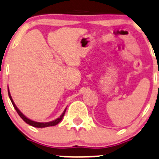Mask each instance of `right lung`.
<instances>
[{
  "instance_id": "add662e5",
  "label": "right lung",
  "mask_w": 159,
  "mask_h": 159,
  "mask_svg": "<svg viewBox=\"0 0 159 159\" xmlns=\"http://www.w3.org/2000/svg\"><path fill=\"white\" fill-rule=\"evenodd\" d=\"M7 92H8V95H9V98H10L11 101V102H12V105H13L14 108H15V110L17 111V112H18V115L20 116V117H21V118L22 119V120H23L25 121V123H27V124H29V125L32 126V127H39H39H52V126H55V125H57V124H59L60 122H61V120H62V119H63V117H64V113H65V112H66V109H65V110L64 111V112H63V113L61 114V116L59 117V118H57V120H53V121H51V122H48V123H39V122H35V121H32V120H29V119H28L27 117H25V116L23 115V114L21 113V112H20V111H19V109H18V108H17V106H15V102H13V100H12V98H11V94H10V92H9V89H8V88H7Z\"/></svg>"
}]
</instances>
